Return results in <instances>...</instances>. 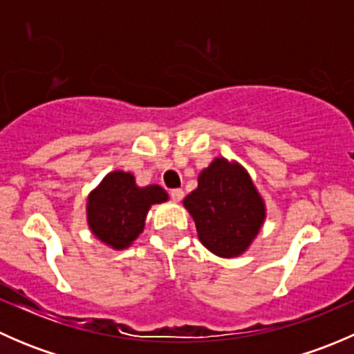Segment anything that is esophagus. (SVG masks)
<instances>
[{"label":"esophagus","mask_w":354,"mask_h":354,"mask_svg":"<svg viewBox=\"0 0 354 354\" xmlns=\"http://www.w3.org/2000/svg\"><path fill=\"white\" fill-rule=\"evenodd\" d=\"M169 195H171V198L174 200V202H181V200H183V197H185V192L181 190V188H174V190L169 192Z\"/></svg>","instance_id":"obj_1"}]
</instances>
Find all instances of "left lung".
Listing matches in <instances>:
<instances>
[{
  "instance_id": "obj_1",
  "label": "left lung",
  "mask_w": 354,
  "mask_h": 354,
  "mask_svg": "<svg viewBox=\"0 0 354 354\" xmlns=\"http://www.w3.org/2000/svg\"><path fill=\"white\" fill-rule=\"evenodd\" d=\"M202 245L219 257L243 253L266 217L252 180L241 167L216 159L198 176L197 190L183 200Z\"/></svg>"
}]
</instances>
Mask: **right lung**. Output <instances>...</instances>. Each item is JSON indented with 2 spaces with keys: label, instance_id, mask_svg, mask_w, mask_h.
<instances>
[{
  "label": "right lung",
  "instance_id": "right-lung-1",
  "mask_svg": "<svg viewBox=\"0 0 354 354\" xmlns=\"http://www.w3.org/2000/svg\"><path fill=\"white\" fill-rule=\"evenodd\" d=\"M166 200L167 194L157 185L138 188L130 173L114 171L88 197V226L99 240L113 248H127L144 231L152 203Z\"/></svg>",
  "mask_w": 354,
  "mask_h": 354
}]
</instances>
